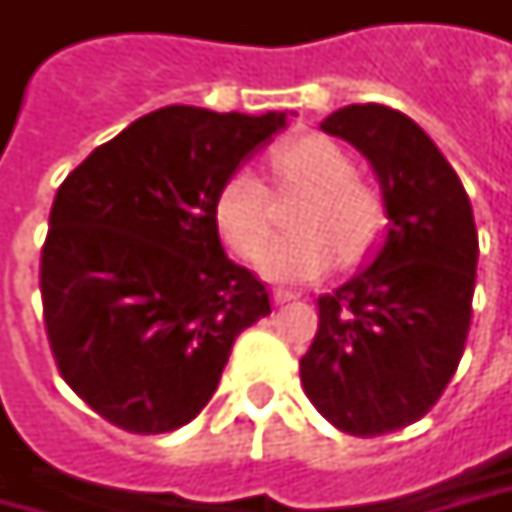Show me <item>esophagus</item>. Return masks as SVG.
I'll return each instance as SVG.
<instances>
[{
    "label": "esophagus",
    "mask_w": 512,
    "mask_h": 512,
    "mask_svg": "<svg viewBox=\"0 0 512 512\" xmlns=\"http://www.w3.org/2000/svg\"><path fill=\"white\" fill-rule=\"evenodd\" d=\"M293 299H299V293H293V290H273V302L276 305H285V302H293Z\"/></svg>",
    "instance_id": "1"
}]
</instances>
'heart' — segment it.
Masks as SVG:
<instances>
[{
    "label": "heart",
    "instance_id": "obj_1",
    "mask_svg": "<svg viewBox=\"0 0 512 512\" xmlns=\"http://www.w3.org/2000/svg\"><path fill=\"white\" fill-rule=\"evenodd\" d=\"M273 168L285 185L310 187L293 225L299 230L270 239L262 250L273 216V196L253 170L230 173L216 199L213 219L236 256L250 259L273 282H310L325 270L356 265L376 245L384 222L379 193L356 179V165L333 139L302 136L273 153Z\"/></svg>",
    "mask_w": 512,
    "mask_h": 512
}]
</instances>
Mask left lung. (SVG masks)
Segmentation results:
<instances>
[{"instance_id": "left-lung-1", "label": "left lung", "mask_w": 512, "mask_h": 512, "mask_svg": "<svg viewBox=\"0 0 512 512\" xmlns=\"http://www.w3.org/2000/svg\"><path fill=\"white\" fill-rule=\"evenodd\" d=\"M322 130L370 162L387 225L373 262L319 296V330L299 373L333 427L382 436L419 422L462 362L479 233L462 179L410 116L347 105Z\"/></svg>"}]
</instances>
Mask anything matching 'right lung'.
Segmentation results:
<instances>
[{"label": "right lung", "instance_id": "obj_1", "mask_svg": "<svg viewBox=\"0 0 512 512\" xmlns=\"http://www.w3.org/2000/svg\"><path fill=\"white\" fill-rule=\"evenodd\" d=\"M287 113L170 105L96 148L56 190L39 287L73 393L128 433H170L216 393L236 336L270 313L230 262L213 199Z\"/></svg>", "mask_w": 512, "mask_h": 512}]
</instances>
